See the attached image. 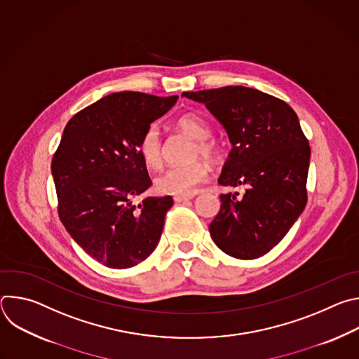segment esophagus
<instances>
[{
  "instance_id": "esophagus-1",
  "label": "esophagus",
  "mask_w": 359,
  "mask_h": 359,
  "mask_svg": "<svg viewBox=\"0 0 359 359\" xmlns=\"http://www.w3.org/2000/svg\"><path fill=\"white\" fill-rule=\"evenodd\" d=\"M190 198H193V196H175V197H173V200H175L176 203L186 201V200H190Z\"/></svg>"
}]
</instances>
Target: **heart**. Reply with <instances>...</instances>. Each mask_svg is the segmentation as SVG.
Returning a JSON list of instances; mask_svg holds the SVG:
<instances>
[{"label":"heart","mask_w":359,"mask_h":359,"mask_svg":"<svg viewBox=\"0 0 359 359\" xmlns=\"http://www.w3.org/2000/svg\"><path fill=\"white\" fill-rule=\"evenodd\" d=\"M177 126L198 140L194 149V156H203L209 161L217 158V147L210 137V128L201 118L193 114H186L177 119ZM139 155L142 161L151 169H158L162 165V139L158 126H149L140 142ZM209 177V168L203 161H196L182 166H172L163 170L155 180V187L162 194L172 196H191L201 183Z\"/></svg>","instance_id":"heart-1"}]
</instances>
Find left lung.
<instances>
[{
	"label": "left lung",
	"instance_id": "8db88e82",
	"mask_svg": "<svg viewBox=\"0 0 359 359\" xmlns=\"http://www.w3.org/2000/svg\"><path fill=\"white\" fill-rule=\"evenodd\" d=\"M182 96L206 105L227 132L231 150L219 183L245 187L243 197L220 196L210 236L231 257H262L283 240L306 204L311 150L298 116L284 100L245 86Z\"/></svg>",
	"mask_w": 359,
	"mask_h": 359
}]
</instances>
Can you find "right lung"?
Returning a JSON list of instances; mask_svg holds the SVG:
<instances>
[{"mask_svg": "<svg viewBox=\"0 0 359 359\" xmlns=\"http://www.w3.org/2000/svg\"><path fill=\"white\" fill-rule=\"evenodd\" d=\"M179 96L115 92L86 107L67 123L53 172L58 213L85 252L109 269H129L156 248L170 196L133 198L151 186L139 155L144 130Z\"/></svg>", "mask_w": 359, "mask_h": 359, "instance_id": "add662e5", "label": "right lung"}]
</instances>
